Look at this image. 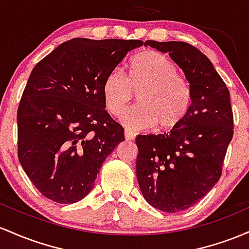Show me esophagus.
Listing matches in <instances>:
<instances>
[{
    "mask_svg": "<svg viewBox=\"0 0 249 249\" xmlns=\"http://www.w3.org/2000/svg\"><path fill=\"white\" fill-rule=\"evenodd\" d=\"M124 139H125V140H133V139H135V133H133V132H130V130L125 129V130H124Z\"/></svg>",
    "mask_w": 249,
    "mask_h": 249,
    "instance_id": "esophagus-1",
    "label": "esophagus"
}]
</instances>
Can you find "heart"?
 I'll list each match as a JSON object with an SVG mask.
<instances>
[{
    "instance_id": "b5f03b06",
    "label": "heart",
    "mask_w": 249,
    "mask_h": 249,
    "mask_svg": "<svg viewBox=\"0 0 249 249\" xmlns=\"http://www.w3.org/2000/svg\"><path fill=\"white\" fill-rule=\"evenodd\" d=\"M128 76L121 69L108 72L102 85L103 101L113 116H120L138 91V105L122 116L128 129L169 130L182 122L192 106L191 83L178 75L177 64L162 53L144 50L130 60Z\"/></svg>"
}]
</instances>
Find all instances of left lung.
I'll return each instance as SVG.
<instances>
[{"instance_id": "left-lung-1", "label": "left lung", "mask_w": 249, "mask_h": 249, "mask_svg": "<svg viewBox=\"0 0 249 249\" xmlns=\"http://www.w3.org/2000/svg\"><path fill=\"white\" fill-rule=\"evenodd\" d=\"M168 53L193 90L192 106L169 133L136 136V177L150 206L166 213L192 207L215 186L233 138L230 90L205 54L186 42L146 41Z\"/></svg>"}]
</instances>
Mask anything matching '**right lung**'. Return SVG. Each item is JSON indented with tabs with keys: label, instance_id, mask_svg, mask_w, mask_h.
I'll return each instance as SVG.
<instances>
[{
	"label": "right lung",
	"instance_id": "add662e5",
	"mask_svg": "<svg viewBox=\"0 0 249 249\" xmlns=\"http://www.w3.org/2000/svg\"><path fill=\"white\" fill-rule=\"evenodd\" d=\"M140 40L72 38L33 69L18 109V155L33 185L57 203L82 200L124 140L102 85Z\"/></svg>",
	"mask_w": 249,
	"mask_h": 249
}]
</instances>
